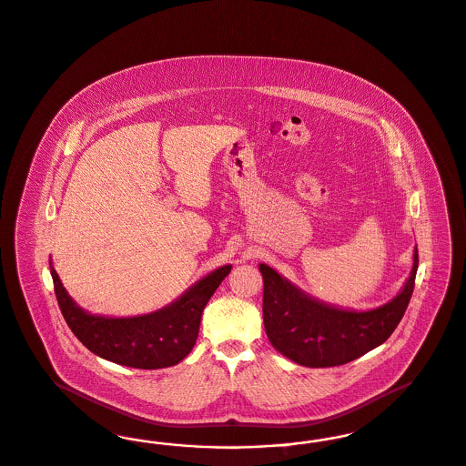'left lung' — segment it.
Masks as SVG:
<instances>
[{
	"mask_svg": "<svg viewBox=\"0 0 466 466\" xmlns=\"http://www.w3.org/2000/svg\"><path fill=\"white\" fill-rule=\"evenodd\" d=\"M417 270L415 248L413 268L401 292L375 309L353 311L311 298L261 263L267 336L279 353L303 367L325 369L350 363L390 338L410 305Z\"/></svg>",
	"mask_w": 466,
	"mask_h": 466,
	"instance_id": "8db88e82",
	"label": "left lung"
}]
</instances>
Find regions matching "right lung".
Instances as JSON below:
<instances>
[{"mask_svg": "<svg viewBox=\"0 0 466 466\" xmlns=\"http://www.w3.org/2000/svg\"><path fill=\"white\" fill-rule=\"evenodd\" d=\"M230 268L232 265H225L213 270L158 311L112 319L91 315L76 305L53 265L49 267L58 306L74 336L99 358L141 370L174 367L191 353L203 309Z\"/></svg>", "mask_w": 466, "mask_h": 466, "instance_id": "right-lung-1", "label": "right lung"}]
</instances>
